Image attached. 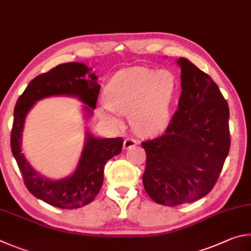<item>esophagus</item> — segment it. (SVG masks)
Masks as SVG:
<instances>
[{
    "instance_id": "34e87169",
    "label": "esophagus",
    "mask_w": 251,
    "mask_h": 251,
    "mask_svg": "<svg viewBox=\"0 0 251 251\" xmlns=\"http://www.w3.org/2000/svg\"><path fill=\"white\" fill-rule=\"evenodd\" d=\"M135 144H137V140L128 138L125 140V142H123V149H125V150H129V149L135 147Z\"/></svg>"
}]
</instances>
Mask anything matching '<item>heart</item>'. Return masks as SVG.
Returning a JSON list of instances; mask_svg holds the SVG:
<instances>
[{"label": "heart", "mask_w": 251, "mask_h": 251, "mask_svg": "<svg viewBox=\"0 0 251 251\" xmlns=\"http://www.w3.org/2000/svg\"><path fill=\"white\" fill-rule=\"evenodd\" d=\"M177 81L169 70L131 67L120 70L111 78L103 91L107 107H101V120L120 125L117 114L130 117L133 129L142 134H153L166 128Z\"/></svg>", "instance_id": "obj_1"}]
</instances>
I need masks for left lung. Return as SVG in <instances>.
<instances>
[{
    "mask_svg": "<svg viewBox=\"0 0 251 251\" xmlns=\"http://www.w3.org/2000/svg\"><path fill=\"white\" fill-rule=\"evenodd\" d=\"M178 109L165 133L142 142L143 185L157 204L177 206L213 190L230 148L229 108L207 74L183 57Z\"/></svg>",
    "mask_w": 251,
    "mask_h": 251,
    "instance_id": "8db88e82",
    "label": "left lung"
}]
</instances>
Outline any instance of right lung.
Instances as JSON below:
<instances>
[{"label":"right lung","instance_id":"right-lung-1","mask_svg":"<svg viewBox=\"0 0 251 251\" xmlns=\"http://www.w3.org/2000/svg\"><path fill=\"white\" fill-rule=\"evenodd\" d=\"M98 77L92 68L82 63H66L35 77L20 96L14 108L11 149L27 190L39 199L58 208L74 209L91 203L103 183L107 162L121 153L122 138H96L86 131L80 159L72 175L50 179L39 174L22 152L25 119L38 100L52 96L78 98L83 105L86 119L92 116L100 91Z\"/></svg>","mask_w":251,"mask_h":251}]
</instances>
